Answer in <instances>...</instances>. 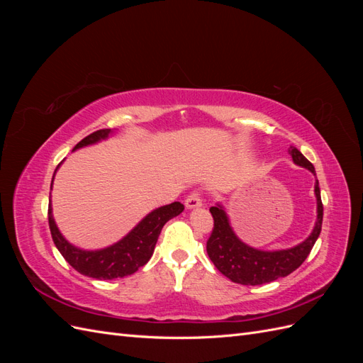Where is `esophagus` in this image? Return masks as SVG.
Masks as SVG:
<instances>
[{"instance_id":"34e87169","label":"esophagus","mask_w":363,"mask_h":363,"mask_svg":"<svg viewBox=\"0 0 363 363\" xmlns=\"http://www.w3.org/2000/svg\"><path fill=\"white\" fill-rule=\"evenodd\" d=\"M201 204H203V201H201V195H200L199 191L191 192L188 196H186V200H184V206L188 207V208L200 207Z\"/></svg>"}]
</instances>
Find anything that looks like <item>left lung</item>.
Masks as SVG:
<instances>
[{"mask_svg":"<svg viewBox=\"0 0 363 363\" xmlns=\"http://www.w3.org/2000/svg\"><path fill=\"white\" fill-rule=\"evenodd\" d=\"M289 152L296 164L315 172L313 164L295 147H291ZM315 195L318 216L313 232L304 242L294 248L280 251H260L248 247L242 240L238 239L232 227H230L223 206L218 204L211 207V213L213 216V230L207 239L206 248L216 269L235 283L251 284V286L265 284L280 277L289 276L311 255L316 239L321 233L324 208L318 182L315 183Z\"/></svg>","mask_w":363,"mask_h":363,"instance_id":"obj_1","label":"left lung"}]
</instances>
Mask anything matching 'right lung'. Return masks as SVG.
<instances>
[{
	"mask_svg": "<svg viewBox=\"0 0 363 363\" xmlns=\"http://www.w3.org/2000/svg\"><path fill=\"white\" fill-rule=\"evenodd\" d=\"M111 131V128L96 130L89 136L82 139L79 144L74 147V150L106 139ZM183 208L184 206L179 201H174L168 206H162L156 208V211L148 213L124 239H121L119 242H116L112 247L96 251H84L77 248L71 245L68 240L60 235L51 215V204L48 206V224L54 244H56L65 260H67L75 271H79L83 276L98 280H113L127 277L130 274L136 272L140 267L145 265L152 256V251H155L157 238L162 232L163 225L167 224L171 218L180 215L183 212Z\"/></svg>",
	"mask_w": 363,
	"mask_h": 363,
	"instance_id": "obj_1",
	"label": "right lung"
}]
</instances>
